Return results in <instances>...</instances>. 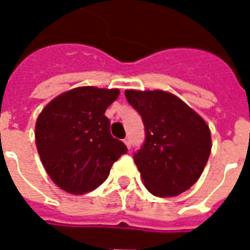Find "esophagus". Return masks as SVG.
Wrapping results in <instances>:
<instances>
[{
  "label": "esophagus",
  "mask_w": 250,
  "mask_h": 250,
  "mask_svg": "<svg viewBox=\"0 0 250 250\" xmlns=\"http://www.w3.org/2000/svg\"><path fill=\"white\" fill-rule=\"evenodd\" d=\"M123 141H125V146H127V147L131 148V138L125 137V140H123Z\"/></svg>",
  "instance_id": "esophagus-1"
}]
</instances>
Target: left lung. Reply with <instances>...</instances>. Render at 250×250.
I'll return each mask as SVG.
<instances>
[{
	"label": "left lung",
	"instance_id": "1",
	"mask_svg": "<svg viewBox=\"0 0 250 250\" xmlns=\"http://www.w3.org/2000/svg\"><path fill=\"white\" fill-rule=\"evenodd\" d=\"M125 95L145 125V141L133 155L145 186L154 196H179L206 167L211 152L208 125L167 91L125 90Z\"/></svg>",
	"mask_w": 250,
	"mask_h": 250
}]
</instances>
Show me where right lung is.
<instances>
[{
	"label": "right lung",
	"instance_id": "obj_1",
	"mask_svg": "<svg viewBox=\"0 0 250 250\" xmlns=\"http://www.w3.org/2000/svg\"><path fill=\"white\" fill-rule=\"evenodd\" d=\"M119 95L117 89L93 86L61 94L42 110L35 142L45 170L60 188L72 194L94 190L127 146L110 135L104 113Z\"/></svg>",
	"mask_w": 250,
	"mask_h": 250
}]
</instances>
